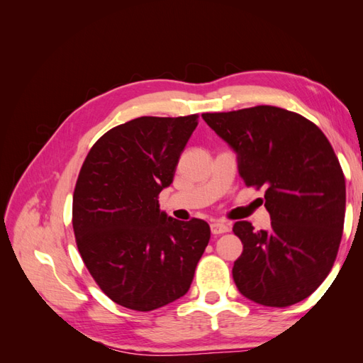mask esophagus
<instances>
[{
	"instance_id": "obj_1",
	"label": "esophagus",
	"mask_w": 363,
	"mask_h": 363,
	"mask_svg": "<svg viewBox=\"0 0 363 363\" xmlns=\"http://www.w3.org/2000/svg\"><path fill=\"white\" fill-rule=\"evenodd\" d=\"M211 230H212L213 235H223V233H227V232H228L230 227H228V224H225V223L216 221V223H213V224L211 225Z\"/></svg>"
}]
</instances>
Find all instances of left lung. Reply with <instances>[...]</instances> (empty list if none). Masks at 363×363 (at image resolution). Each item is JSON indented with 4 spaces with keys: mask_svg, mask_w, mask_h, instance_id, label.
<instances>
[{
    "mask_svg": "<svg viewBox=\"0 0 363 363\" xmlns=\"http://www.w3.org/2000/svg\"><path fill=\"white\" fill-rule=\"evenodd\" d=\"M201 116L236 152L240 179L265 188L271 228L233 225L244 245L232 271L239 292L269 307L307 298L330 272L344 230L345 179L330 142L274 106Z\"/></svg>",
    "mask_w": 363,
    "mask_h": 363,
    "instance_id": "8db88e82",
    "label": "left lung"
}]
</instances>
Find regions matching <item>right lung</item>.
<instances>
[{"label": "right lung", "instance_id": "1", "mask_svg": "<svg viewBox=\"0 0 363 363\" xmlns=\"http://www.w3.org/2000/svg\"><path fill=\"white\" fill-rule=\"evenodd\" d=\"M196 119H131L98 139L80 169L72 199L77 247L98 286L127 309L155 311L183 296L211 239L203 219L179 221L157 200Z\"/></svg>", "mask_w": 363, "mask_h": 363}]
</instances>
